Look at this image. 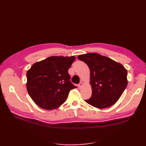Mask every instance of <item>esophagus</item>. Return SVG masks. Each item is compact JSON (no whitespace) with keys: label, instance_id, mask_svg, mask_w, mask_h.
Returning a JSON list of instances; mask_svg holds the SVG:
<instances>
[{"label":"esophagus","instance_id":"esophagus-1","mask_svg":"<svg viewBox=\"0 0 146 146\" xmlns=\"http://www.w3.org/2000/svg\"><path fill=\"white\" fill-rule=\"evenodd\" d=\"M82 86H83V83H82V82H80V83L78 84V87H79V88H80Z\"/></svg>","mask_w":146,"mask_h":146}]
</instances>
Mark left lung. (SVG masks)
<instances>
[{
  "mask_svg": "<svg viewBox=\"0 0 146 146\" xmlns=\"http://www.w3.org/2000/svg\"><path fill=\"white\" fill-rule=\"evenodd\" d=\"M78 58L88 65L90 72L92 95L85 101L99 109L113 105L127 86L126 69L116 61L97 53L82 54Z\"/></svg>",
  "mask_w": 146,
  "mask_h": 146,
  "instance_id": "left-lung-1",
  "label": "left lung"
}]
</instances>
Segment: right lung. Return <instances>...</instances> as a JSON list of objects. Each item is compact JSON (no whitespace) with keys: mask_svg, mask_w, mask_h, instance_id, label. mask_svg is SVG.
I'll return each instance as SVG.
<instances>
[{"mask_svg":"<svg viewBox=\"0 0 146 146\" xmlns=\"http://www.w3.org/2000/svg\"><path fill=\"white\" fill-rule=\"evenodd\" d=\"M75 59L74 56H52L34 63L27 71L28 92L38 106L56 109L66 101L70 90L77 88L68 73Z\"/></svg>","mask_w":146,"mask_h":146,"instance_id":"add662e5","label":"right lung"}]
</instances>
